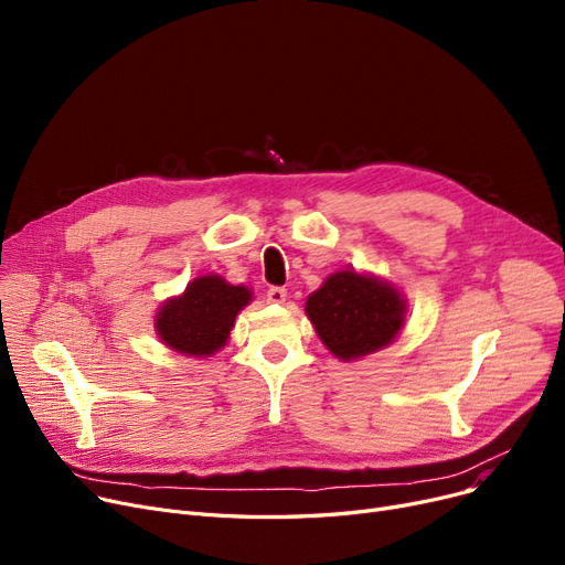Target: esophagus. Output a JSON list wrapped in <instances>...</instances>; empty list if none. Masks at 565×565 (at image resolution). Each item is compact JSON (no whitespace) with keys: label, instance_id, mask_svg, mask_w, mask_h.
<instances>
[{"label":"esophagus","instance_id":"34e87169","mask_svg":"<svg viewBox=\"0 0 565 565\" xmlns=\"http://www.w3.org/2000/svg\"><path fill=\"white\" fill-rule=\"evenodd\" d=\"M265 298H267V302H273V305H284L286 298H288V292L281 286H270V288H267Z\"/></svg>","mask_w":565,"mask_h":565}]
</instances>
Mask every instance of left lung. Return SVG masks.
Listing matches in <instances>:
<instances>
[{
    "instance_id": "obj_1",
    "label": "left lung",
    "mask_w": 565,
    "mask_h": 565,
    "mask_svg": "<svg viewBox=\"0 0 565 565\" xmlns=\"http://www.w3.org/2000/svg\"><path fill=\"white\" fill-rule=\"evenodd\" d=\"M307 316L322 343L348 362L396 339L405 302L390 284L343 270L309 295Z\"/></svg>"
}]
</instances>
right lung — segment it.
Segmentation results:
<instances>
[{
	"instance_id": "right-lung-1",
	"label": "right lung",
	"mask_w": 565,
	"mask_h": 565,
	"mask_svg": "<svg viewBox=\"0 0 565 565\" xmlns=\"http://www.w3.org/2000/svg\"><path fill=\"white\" fill-rule=\"evenodd\" d=\"M249 300L252 292L245 286H231L215 275L199 277L181 298L169 300L160 309L156 328L175 352L203 358L226 343L237 311Z\"/></svg>"
}]
</instances>
